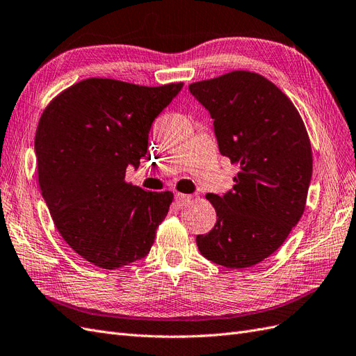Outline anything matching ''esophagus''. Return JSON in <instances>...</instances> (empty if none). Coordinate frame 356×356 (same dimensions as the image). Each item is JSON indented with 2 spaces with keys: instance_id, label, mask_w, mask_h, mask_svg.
Wrapping results in <instances>:
<instances>
[{
  "instance_id": "34e87169",
  "label": "esophagus",
  "mask_w": 356,
  "mask_h": 356,
  "mask_svg": "<svg viewBox=\"0 0 356 356\" xmlns=\"http://www.w3.org/2000/svg\"><path fill=\"white\" fill-rule=\"evenodd\" d=\"M190 200H191V196H190V195H182V193H177V195H175V202H177L178 207L187 205Z\"/></svg>"
}]
</instances>
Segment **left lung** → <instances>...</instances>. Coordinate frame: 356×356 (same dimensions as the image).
<instances>
[{
    "label": "left lung",
    "instance_id": "1",
    "mask_svg": "<svg viewBox=\"0 0 356 356\" xmlns=\"http://www.w3.org/2000/svg\"><path fill=\"white\" fill-rule=\"evenodd\" d=\"M188 91L214 120L220 154L241 168L223 196L207 195L217 222L196 236L199 252L232 270L253 266L284 243L304 213L309 134L293 103L257 73L232 72Z\"/></svg>",
    "mask_w": 356,
    "mask_h": 356
}]
</instances>
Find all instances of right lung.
<instances>
[{"instance_id": "obj_1", "label": "right lung", "mask_w": 356, "mask_h": 356, "mask_svg": "<svg viewBox=\"0 0 356 356\" xmlns=\"http://www.w3.org/2000/svg\"><path fill=\"white\" fill-rule=\"evenodd\" d=\"M184 83L85 79L51 102L35 133L38 184L58 232L95 266L145 257L174 195L127 184L147 156L152 122Z\"/></svg>"}]
</instances>
